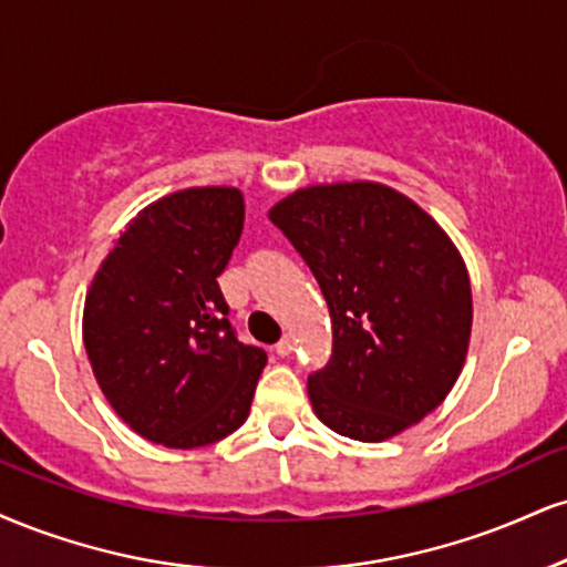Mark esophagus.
I'll list each match as a JSON object with an SVG mask.
<instances>
[{"label":"esophagus","mask_w":567,"mask_h":567,"mask_svg":"<svg viewBox=\"0 0 567 567\" xmlns=\"http://www.w3.org/2000/svg\"><path fill=\"white\" fill-rule=\"evenodd\" d=\"M275 353H277V357H290V353H292V338L285 336L282 340H279V343L275 346Z\"/></svg>","instance_id":"obj_1"}]
</instances>
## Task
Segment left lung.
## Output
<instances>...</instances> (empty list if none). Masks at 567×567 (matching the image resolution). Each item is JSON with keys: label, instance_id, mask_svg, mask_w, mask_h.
Returning <instances> with one entry per match:
<instances>
[{"label": "left lung", "instance_id": "8db88e82", "mask_svg": "<svg viewBox=\"0 0 567 567\" xmlns=\"http://www.w3.org/2000/svg\"><path fill=\"white\" fill-rule=\"evenodd\" d=\"M330 309L332 357L309 374L330 431L380 443L446 399L467 359L473 290L452 237L399 189L311 184L269 210Z\"/></svg>", "mask_w": 567, "mask_h": 567}]
</instances>
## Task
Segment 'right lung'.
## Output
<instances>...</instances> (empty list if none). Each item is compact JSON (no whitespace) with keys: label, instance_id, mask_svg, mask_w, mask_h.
Returning a JSON list of instances; mask_svg holds the SVG:
<instances>
[{"label":"right lung","instance_id":"add662e5","mask_svg":"<svg viewBox=\"0 0 567 567\" xmlns=\"http://www.w3.org/2000/svg\"><path fill=\"white\" fill-rule=\"evenodd\" d=\"M243 221L237 187L179 189L126 224L89 285V364L142 439L197 449L248 420L266 353L237 340L216 282Z\"/></svg>","mask_w":567,"mask_h":567}]
</instances>
